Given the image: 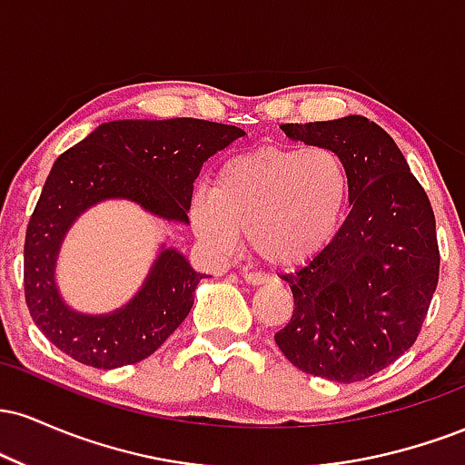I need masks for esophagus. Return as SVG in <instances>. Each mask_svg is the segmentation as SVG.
<instances>
[{
	"instance_id": "obj_1",
	"label": "esophagus",
	"mask_w": 465,
	"mask_h": 465,
	"mask_svg": "<svg viewBox=\"0 0 465 465\" xmlns=\"http://www.w3.org/2000/svg\"><path fill=\"white\" fill-rule=\"evenodd\" d=\"M242 277H244V282H247V284H253V286L266 284V282H269V275L258 273V271H244Z\"/></svg>"
}]
</instances>
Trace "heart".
<instances>
[{
    "instance_id": "1",
    "label": "heart",
    "mask_w": 465,
    "mask_h": 465,
    "mask_svg": "<svg viewBox=\"0 0 465 465\" xmlns=\"http://www.w3.org/2000/svg\"><path fill=\"white\" fill-rule=\"evenodd\" d=\"M350 196V173L332 148L264 146L227 159L214 188L190 205L194 233L227 253L240 229L258 258L300 266L334 238Z\"/></svg>"
}]
</instances>
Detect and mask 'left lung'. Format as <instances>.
Listing matches in <instances>:
<instances>
[{"instance_id":"left-lung-1","label":"left lung","mask_w":465,"mask_h":465,"mask_svg":"<svg viewBox=\"0 0 465 465\" xmlns=\"http://www.w3.org/2000/svg\"><path fill=\"white\" fill-rule=\"evenodd\" d=\"M291 140L332 148L350 173V214L288 282L295 308L275 343L297 370L359 382L418 339L440 280L435 214L385 129L362 115L282 124Z\"/></svg>"}]
</instances>
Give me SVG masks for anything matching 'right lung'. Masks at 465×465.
<instances>
[{
  "instance_id": "1",
  "label": "right lung",
  "mask_w": 465,
  "mask_h": 465,
  "mask_svg": "<svg viewBox=\"0 0 465 465\" xmlns=\"http://www.w3.org/2000/svg\"><path fill=\"white\" fill-rule=\"evenodd\" d=\"M238 137H244L238 126L194 117L115 120L56 159L25 229L24 288L32 319L58 350L83 365L115 370L151 356L183 323L205 275L177 249H162L126 306L95 317L72 311L58 295V249L72 223L106 199H129L165 221L188 223L203 162Z\"/></svg>"
}]
</instances>
